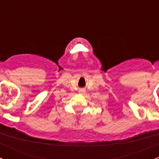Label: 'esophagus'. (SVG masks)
<instances>
[{
  "instance_id": "obj_1",
  "label": "esophagus",
  "mask_w": 159,
  "mask_h": 159,
  "mask_svg": "<svg viewBox=\"0 0 159 159\" xmlns=\"http://www.w3.org/2000/svg\"><path fill=\"white\" fill-rule=\"evenodd\" d=\"M79 92H80V93H81V94H82V93H84V91H83V90H81V91H79Z\"/></svg>"
}]
</instances>
